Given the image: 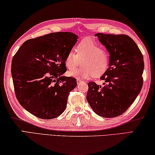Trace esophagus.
Here are the masks:
<instances>
[{"mask_svg":"<svg viewBox=\"0 0 155 155\" xmlns=\"http://www.w3.org/2000/svg\"><path fill=\"white\" fill-rule=\"evenodd\" d=\"M77 82H78V84H80V83H83V82H84L83 80H77Z\"/></svg>","mask_w":155,"mask_h":155,"instance_id":"34e87169","label":"esophagus"}]
</instances>
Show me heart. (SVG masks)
<instances>
[{"label": "heart", "instance_id": "b5f03b06", "mask_svg": "<svg viewBox=\"0 0 155 155\" xmlns=\"http://www.w3.org/2000/svg\"><path fill=\"white\" fill-rule=\"evenodd\" d=\"M74 50L70 51L65 59V65L70 71L74 70L81 63L83 67L69 73L76 78H99L104 74L110 66V55L99 44L90 39L81 41Z\"/></svg>", "mask_w": 155, "mask_h": 155}]
</instances>
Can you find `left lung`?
Masks as SVG:
<instances>
[{"mask_svg": "<svg viewBox=\"0 0 155 155\" xmlns=\"http://www.w3.org/2000/svg\"><path fill=\"white\" fill-rule=\"evenodd\" d=\"M95 36L110 53V66L100 78L105 81L104 86L88 83L86 99L97 115L116 117L126 112L142 88L143 56L128 35L97 33Z\"/></svg>", "mask_w": 155, "mask_h": 155, "instance_id": "8db88e82", "label": "left lung"}]
</instances>
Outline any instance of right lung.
<instances>
[{"instance_id":"add662e5","label":"right lung","mask_w":155,"mask_h":155,"mask_svg":"<svg viewBox=\"0 0 155 155\" xmlns=\"http://www.w3.org/2000/svg\"><path fill=\"white\" fill-rule=\"evenodd\" d=\"M78 38L70 32H52L26 41L13 56L16 98L32 115L48 120L63 113L77 80L62 75L67 71L65 59Z\"/></svg>"}]
</instances>
